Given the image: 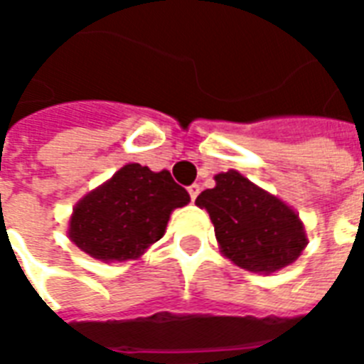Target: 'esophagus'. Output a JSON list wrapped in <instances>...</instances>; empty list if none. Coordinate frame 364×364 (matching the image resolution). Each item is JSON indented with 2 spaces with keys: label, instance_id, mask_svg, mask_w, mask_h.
I'll list each match as a JSON object with an SVG mask.
<instances>
[{
  "label": "esophagus",
  "instance_id": "obj_1",
  "mask_svg": "<svg viewBox=\"0 0 364 364\" xmlns=\"http://www.w3.org/2000/svg\"><path fill=\"white\" fill-rule=\"evenodd\" d=\"M187 191H189L191 200H195V198L198 197V193H200V185H197V183H193V185H189V187H187Z\"/></svg>",
  "mask_w": 364,
  "mask_h": 364
}]
</instances>
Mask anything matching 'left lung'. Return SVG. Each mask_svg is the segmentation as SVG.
I'll return each instance as SVG.
<instances>
[{"label":"left lung","mask_w":364,"mask_h":364,"mask_svg":"<svg viewBox=\"0 0 364 364\" xmlns=\"http://www.w3.org/2000/svg\"><path fill=\"white\" fill-rule=\"evenodd\" d=\"M195 205L206 208L224 255L253 273L287 267L306 247L302 222L282 200L230 169Z\"/></svg>","instance_id":"1"}]
</instances>
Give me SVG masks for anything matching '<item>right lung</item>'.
<instances>
[{
  "mask_svg": "<svg viewBox=\"0 0 364 364\" xmlns=\"http://www.w3.org/2000/svg\"><path fill=\"white\" fill-rule=\"evenodd\" d=\"M187 203L189 193L169 171L128 164L75 206L70 237L95 259H136L164 236L171 210Z\"/></svg>",
  "mask_w": 364,
  "mask_h": 364,
  "instance_id": "1",
  "label": "right lung"
}]
</instances>
